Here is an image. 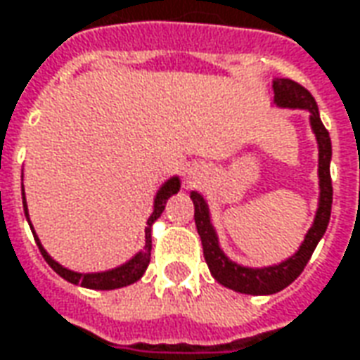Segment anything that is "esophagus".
I'll return each instance as SVG.
<instances>
[{"mask_svg":"<svg viewBox=\"0 0 360 360\" xmlns=\"http://www.w3.org/2000/svg\"><path fill=\"white\" fill-rule=\"evenodd\" d=\"M187 179L188 181L197 179V169H193V167H191V169H188V172H187Z\"/></svg>","mask_w":360,"mask_h":360,"instance_id":"obj_1","label":"esophagus"}]
</instances>
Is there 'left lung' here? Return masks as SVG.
<instances>
[{"instance_id":"obj_1","label":"left lung","mask_w":360,"mask_h":360,"mask_svg":"<svg viewBox=\"0 0 360 360\" xmlns=\"http://www.w3.org/2000/svg\"><path fill=\"white\" fill-rule=\"evenodd\" d=\"M273 91H275L276 107L283 109H300L310 115V127L316 142H318V177H320V198H318V210L314 216L310 230L304 236L300 248L294 251L290 257L281 263L267 265V267H245L228 257L220 248L218 233L212 226L210 208L205 197L193 191L191 198L195 205V224L197 232L202 241V253H205L206 265L210 269V275L226 288H232L236 292L263 294L281 292L283 288L294 283L310 261L311 253L316 250L318 241L323 238L328 230L329 216H331V200H333V188H331V175H329V162H331V140L329 132L320 119V110L316 99L311 97L308 89L298 85L292 79H273Z\"/></svg>"}]
</instances>
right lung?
Returning a JSON list of instances; mask_svg holds the SVG:
<instances>
[{
	"instance_id": "add662e5",
	"label": "right lung",
	"mask_w": 360,
	"mask_h": 360,
	"mask_svg": "<svg viewBox=\"0 0 360 360\" xmlns=\"http://www.w3.org/2000/svg\"><path fill=\"white\" fill-rule=\"evenodd\" d=\"M181 181L177 175L169 177V179L163 183L162 187L158 188V193H155L154 197V210H152V214H150L148 222H146L144 248L138 251V253H134L132 257L128 259L127 263H122V265H119V267L115 269H109V271H99V273H77V271H72V269L60 265L58 261H54V259L50 257L49 251L44 250V245L40 243L39 236H37L34 228H32L31 218H29V208H27V198H25V187H21V191L22 208H25L27 222L31 226L32 236H34V241H37V245H39L42 257H44V261L49 263L50 267L54 269L62 278H66L68 283H72V285H79L84 286V288H91V290H115V288H122V286L132 285V283H136V281L142 278V275L146 273V269L150 265V255H152V226H154L155 220H158V218L162 216L163 210H165L167 198L173 197V195H177Z\"/></svg>"
}]
</instances>
